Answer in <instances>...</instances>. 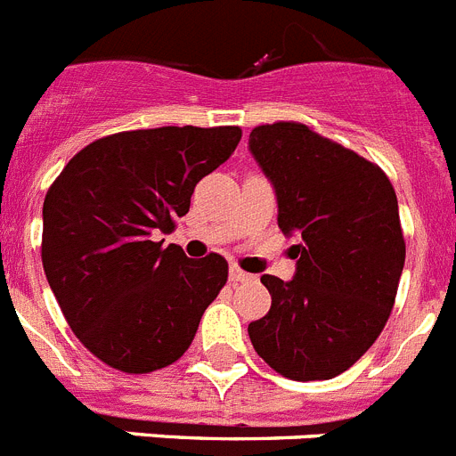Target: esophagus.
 <instances>
[{
    "label": "esophagus",
    "instance_id": "esophagus-1",
    "mask_svg": "<svg viewBox=\"0 0 456 456\" xmlns=\"http://www.w3.org/2000/svg\"><path fill=\"white\" fill-rule=\"evenodd\" d=\"M252 279H254L252 274L240 270L236 264L229 265V281H233V284H238V281H252Z\"/></svg>",
    "mask_w": 456,
    "mask_h": 456
}]
</instances>
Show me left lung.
Returning a JSON list of instances; mask_svg holds the SVG:
<instances>
[{"label":"left lung","instance_id":"left-lung-1","mask_svg":"<svg viewBox=\"0 0 456 456\" xmlns=\"http://www.w3.org/2000/svg\"><path fill=\"white\" fill-rule=\"evenodd\" d=\"M249 151L277 192L279 229L299 236L295 277H261L273 305L249 340L279 375L331 379L366 354L395 305L407 254L395 191L379 166L302 122L254 126Z\"/></svg>","mask_w":456,"mask_h":456}]
</instances>
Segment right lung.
<instances>
[{"instance_id":"right-lung-1","label":"right lung","mask_w":456,"mask_h":456,"mask_svg":"<svg viewBox=\"0 0 456 456\" xmlns=\"http://www.w3.org/2000/svg\"><path fill=\"white\" fill-rule=\"evenodd\" d=\"M238 126L120 131L69 159L43 204V268L69 330L106 366L166 368L191 347L227 284L220 254L163 248L202 177L236 150Z\"/></svg>"}]
</instances>
